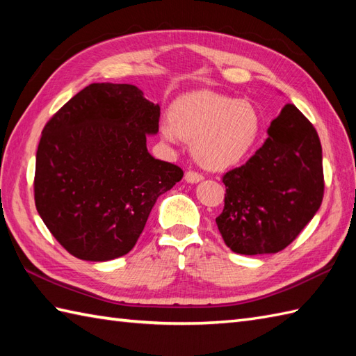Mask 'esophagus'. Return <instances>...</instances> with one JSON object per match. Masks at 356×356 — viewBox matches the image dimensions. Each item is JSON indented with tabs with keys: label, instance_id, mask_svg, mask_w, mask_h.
Here are the masks:
<instances>
[{
	"label": "esophagus",
	"instance_id": "34e87169",
	"mask_svg": "<svg viewBox=\"0 0 356 356\" xmlns=\"http://www.w3.org/2000/svg\"><path fill=\"white\" fill-rule=\"evenodd\" d=\"M203 179H205V176H203V174H200V172H195V171H186L185 172V180L188 184H197Z\"/></svg>",
	"mask_w": 356,
	"mask_h": 356
}]
</instances>
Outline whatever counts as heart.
<instances>
[{
	"mask_svg": "<svg viewBox=\"0 0 356 356\" xmlns=\"http://www.w3.org/2000/svg\"><path fill=\"white\" fill-rule=\"evenodd\" d=\"M170 116L161 124L162 138L170 143L193 140L195 159L211 170L240 162L260 134V116L251 102L207 90L180 96Z\"/></svg>",
	"mask_w": 356,
	"mask_h": 356,
	"instance_id": "b5f03b06",
	"label": "heart"
}]
</instances>
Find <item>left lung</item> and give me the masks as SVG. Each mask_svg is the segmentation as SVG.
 Masks as SVG:
<instances>
[{
	"instance_id": "1",
	"label": "left lung",
	"mask_w": 356,
	"mask_h": 356,
	"mask_svg": "<svg viewBox=\"0 0 356 356\" xmlns=\"http://www.w3.org/2000/svg\"><path fill=\"white\" fill-rule=\"evenodd\" d=\"M268 134L245 165L223 176L225 208L216 223L226 246L237 254L282 251L323 202V154L314 125L293 104H286Z\"/></svg>"
}]
</instances>
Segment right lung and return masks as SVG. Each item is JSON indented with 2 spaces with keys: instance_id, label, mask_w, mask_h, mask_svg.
<instances>
[{
  "instance_id": "add662e5",
  "label": "right lung",
  "mask_w": 356,
  "mask_h": 356,
  "mask_svg": "<svg viewBox=\"0 0 356 356\" xmlns=\"http://www.w3.org/2000/svg\"><path fill=\"white\" fill-rule=\"evenodd\" d=\"M161 107L131 84H90L45 124L36 151L35 205L51 236L81 260L128 254L157 197L182 180L148 153Z\"/></svg>"
}]
</instances>
